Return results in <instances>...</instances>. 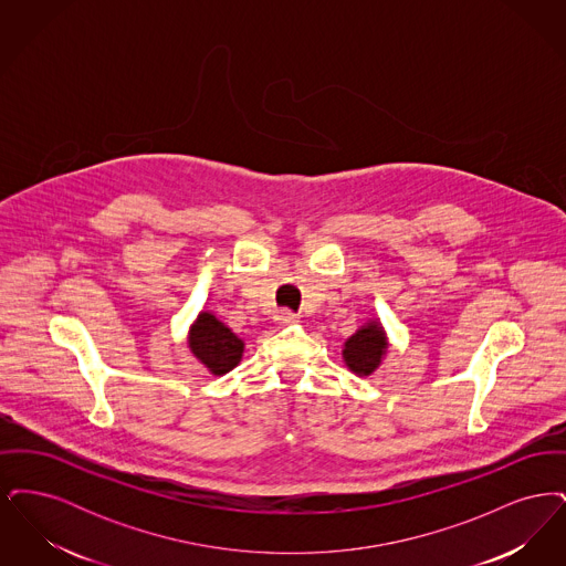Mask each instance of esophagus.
<instances>
[{
    "mask_svg": "<svg viewBox=\"0 0 566 566\" xmlns=\"http://www.w3.org/2000/svg\"><path fill=\"white\" fill-rule=\"evenodd\" d=\"M275 323L280 324V326L296 323V314L289 312V310H280V312L275 314Z\"/></svg>",
    "mask_w": 566,
    "mask_h": 566,
    "instance_id": "1",
    "label": "esophagus"
}]
</instances>
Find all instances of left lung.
<instances>
[{"mask_svg":"<svg viewBox=\"0 0 566 566\" xmlns=\"http://www.w3.org/2000/svg\"><path fill=\"white\" fill-rule=\"evenodd\" d=\"M388 350V339L381 324L371 323L360 326L350 339L344 344V360L352 374L356 376H371L381 365V358Z\"/></svg>","mask_w":566,"mask_h":566,"instance_id":"1","label":"left lung"}]
</instances>
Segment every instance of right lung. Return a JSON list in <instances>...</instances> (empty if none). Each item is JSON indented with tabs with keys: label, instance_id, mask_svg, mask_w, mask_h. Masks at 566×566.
<instances>
[{
	"label": "right lung",
	"instance_id": "1",
	"mask_svg": "<svg viewBox=\"0 0 566 566\" xmlns=\"http://www.w3.org/2000/svg\"><path fill=\"white\" fill-rule=\"evenodd\" d=\"M189 348L210 374L224 376L240 365L243 342L210 312H201L189 331Z\"/></svg>",
	"mask_w": 566,
	"mask_h": 566
}]
</instances>
